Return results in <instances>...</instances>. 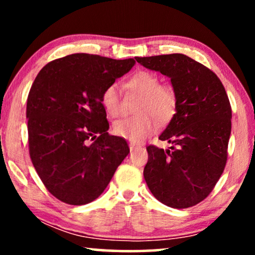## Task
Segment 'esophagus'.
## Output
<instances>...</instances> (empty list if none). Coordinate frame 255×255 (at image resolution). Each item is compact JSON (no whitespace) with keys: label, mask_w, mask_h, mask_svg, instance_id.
Segmentation results:
<instances>
[{"label":"esophagus","mask_w":255,"mask_h":255,"mask_svg":"<svg viewBox=\"0 0 255 255\" xmlns=\"http://www.w3.org/2000/svg\"><path fill=\"white\" fill-rule=\"evenodd\" d=\"M128 147H130V149H131V151H133V149H134L135 147H138V146H137V145H135V144H133V142H131V144H130V145H128Z\"/></svg>","instance_id":"obj_1"}]
</instances>
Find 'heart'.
<instances>
[{"mask_svg": "<svg viewBox=\"0 0 255 255\" xmlns=\"http://www.w3.org/2000/svg\"><path fill=\"white\" fill-rule=\"evenodd\" d=\"M125 87L131 94L140 97L135 106L137 116L116 122L114 132L132 142H139L158 128V122L166 124L172 120L177 106L176 93L172 86L161 85L158 76L146 71L132 75L127 80ZM101 101L111 117L123 115L124 103L116 83L106 87Z\"/></svg>", "mask_w": 255, "mask_h": 255, "instance_id": "obj_1", "label": "heart"}]
</instances>
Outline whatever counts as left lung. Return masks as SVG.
Masks as SVG:
<instances>
[{"mask_svg": "<svg viewBox=\"0 0 255 255\" xmlns=\"http://www.w3.org/2000/svg\"><path fill=\"white\" fill-rule=\"evenodd\" d=\"M144 67L170 78L176 113L160 140L170 149L146 147V183L156 200L175 209L190 208L211 193L224 172L232 110L221 80L184 54L135 58Z\"/></svg>", "mask_w": 255, "mask_h": 255, "instance_id": "8db88e82", "label": "left lung"}]
</instances>
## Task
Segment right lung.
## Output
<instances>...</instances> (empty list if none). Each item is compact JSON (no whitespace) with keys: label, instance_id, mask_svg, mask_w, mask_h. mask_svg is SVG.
Listing matches in <instances>:
<instances>
[{"label":"right lung","instance_id":"1","mask_svg":"<svg viewBox=\"0 0 255 255\" xmlns=\"http://www.w3.org/2000/svg\"><path fill=\"white\" fill-rule=\"evenodd\" d=\"M134 64L75 53L48 62L34 79L26 102L30 158L59 201L96 200L130 152L124 138L108 133L101 96Z\"/></svg>","mask_w":255,"mask_h":255}]
</instances>
